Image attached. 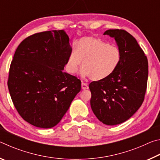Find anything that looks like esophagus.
<instances>
[{
    "instance_id": "1",
    "label": "esophagus",
    "mask_w": 160,
    "mask_h": 160,
    "mask_svg": "<svg viewBox=\"0 0 160 160\" xmlns=\"http://www.w3.org/2000/svg\"><path fill=\"white\" fill-rule=\"evenodd\" d=\"M81 88H82V90H88L89 87H88V84L84 83V82H82V84H81Z\"/></svg>"
}]
</instances>
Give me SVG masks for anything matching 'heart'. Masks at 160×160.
<instances>
[{"label": "heart", "instance_id": "b5f03b06", "mask_svg": "<svg viewBox=\"0 0 160 160\" xmlns=\"http://www.w3.org/2000/svg\"><path fill=\"white\" fill-rule=\"evenodd\" d=\"M82 77H90L94 81H102L114 72L121 61L118 47L109 45L94 37H83L78 40L75 48L70 52L66 64L67 71L76 72L82 65Z\"/></svg>", "mask_w": 160, "mask_h": 160}]
</instances>
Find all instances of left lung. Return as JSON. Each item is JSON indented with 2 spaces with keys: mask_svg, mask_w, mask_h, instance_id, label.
Here are the masks:
<instances>
[{
  "mask_svg": "<svg viewBox=\"0 0 160 160\" xmlns=\"http://www.w3.org/2000/svg\"><path fill=\"white\" fill-rule=\"evenodd\" d=\"M114 38L121 61L112 75L92 82L90 105L94 115L104 124L118 125L137 112L144 100L148 78V62L136 39L123 29L104 33Z\"/></svg>",
  "mask_w": 160,
  "mask_h": 160,
  "instance_id": "obj_1",
  "label": "left lung"
}]
</instances>
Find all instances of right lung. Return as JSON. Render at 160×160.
Instances as JSON below:
<instances>
[{"label":"right lung","mask_w":160,"mask_h":160,"mask_svg":"<svg viewBox=\"0 0 160 160\" xmlns=\"http://www.w3.org/2000/svg\"><path fill=\"white\" fill-rule=\"evenodd\" d=\"M72 51L64 30L34 34L15 51L8 86L19 114L38 128L60 122L81 89L76 77L63 72Z\"/></svg>","instance_id":"right-lung-1"}]
</instances>
